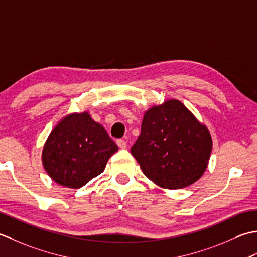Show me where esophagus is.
<instances>
[{
    "label": "esophagus",
    "mask_w": 257,
    "mask_h": 257,
    "mask_svg": "<svg viewBox=\"0 0 257 257\" xmlns=\"http://www.w3.org/2000/svg\"><path fill=\"white\" fill-rule=\"evenodd\" d=\"M116 143H117V145H118V148H119V149H126L127 144H126V142H125L124 140L119 139V140H117V141H116Z\"/></svg>",
    "instance_id": "1"
}]
</instances>
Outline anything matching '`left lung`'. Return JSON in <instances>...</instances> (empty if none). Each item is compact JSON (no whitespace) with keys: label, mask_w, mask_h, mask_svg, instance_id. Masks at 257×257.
<instances>
[{"label":"left lung","mask_w":257,"mask_h":257,"mask_svg":"<svg viewBox=\"0 0 257 257\" xmlns=\"http://www.w3.org/2000/svg\"><path fill=\"white\" fill-rule=\"evenodd\" d=\"M211 151L208 130L180 101L171 99L144 114L131 153L146 177L161 187L177 190L200 179Z\"/></svg>","instance_id":"8db88e82"}]
</instances>
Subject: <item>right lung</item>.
I'll list each match as a JSON object with an SVG mask.
<instances>
[{
  "label": "right lung",
  "mask_w": 257,
  "mask_h": 257,
  "mask_svg": "<svg viewBox=\"0 0 257 257\" xmlns=\"http://www.w3.org/2000/svg\"><path fill=\"white\" fill-rule=\"evenodd\" d=\"M117 150L105 128L88 113H75L52 130L42 161L52 180L63 186L80 188L101 174Z\"/></svg>",
  "instance_id": "right-lung-1"
}]
</instances>
